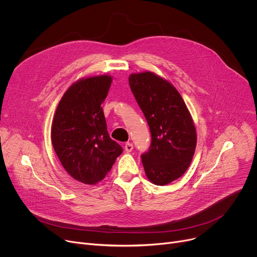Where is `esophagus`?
Wrapping results in <instances>:
<instances>
[{
  "label": "esophagus",
  "instance_id": "34e87169",
  "mask_svg": "<svg viewBox=\"0 0 257 257\" xmlns=\"http://www.w3.org/2000/svg\"><path fill=\"white\" fill-rule=\"evenodd\" d=\"M132 150H133V144L130 143V142H127V143L125 144V152H126V153H131Z\"/></svg>",
  "mask_w": 257,
  "mask_h": 257
}]
</instances>
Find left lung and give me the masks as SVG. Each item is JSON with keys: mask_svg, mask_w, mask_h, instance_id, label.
<instances>
[{"mask_svg": "<svg viewBox=\"0 0 257 257\" xmlns=\"http://www.w3.org/2000/svg\"><path fill=\"white\" fill-rule=\"evenodd\" d=\"M129 84L152 133L151 148L141 156L146 177L167 185L191 164L197 141L193 119L175 86L156 73H132Z\"/></svg>", "mask_w": 257, "mask_h": 257, "instance_id": "left-lung-1", "label": "left lung"}]
</instances>
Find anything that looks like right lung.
<instances>
[{"mask_svg":"<svg viewBox=\"0 0 257 257\" xmlns=\"http://www.w3.org/2000/svg\"><path fill=\"white\" fill-rule=\"evenodd\" d=\"M112 81V76L104 74L73 83L62 96L52 123V144L63 168L87 185L101 181L123 152L107 133L101 107Z\"/></svg>","mask_w":257,"mask_h":257,"instance_id":"right-lung-1","label":"right lung"}]
</instances>
